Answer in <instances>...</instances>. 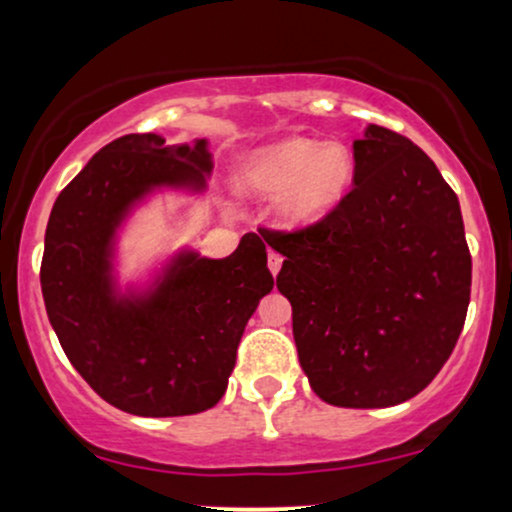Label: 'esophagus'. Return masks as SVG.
Wrapping results in <instances>:
<instances>
[{
	"mask_svg": "<svg viewBox=\"0 0 512 512\" xmlns=\"http://www.w3.org/2000/svg\"><path fill=\"white\" fill-rule=\"evenodd\" d=\"M281 262H284V257H281L279 252L269 250V255H267V267H269V272H272L274 276L279 274V269H281Z\"/></svg>",
	"mask_w": 512,
	"mask_h": 512,
	"instance_id": "obj_1",
	"label": "esophagus"
}]
</instances>
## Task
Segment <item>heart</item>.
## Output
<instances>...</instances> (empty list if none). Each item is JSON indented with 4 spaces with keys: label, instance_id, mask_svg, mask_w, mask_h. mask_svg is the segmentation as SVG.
<instances>
[{
    "label": "heart",
    "instance_id": "b5f03b06",
    "mask_svg": "<svg viewBox=\"0 0 512 512\" xmlns=\"http://www.w3.org/2000/svg\"><path fill=\"white\" fill-rule=\"evenodd\" d=\"M354 178V156L342 142L289 137L243 158L240 190L276 197V221L289 231H305L337 209Z\"/></svg>",
    "mask_w": 512,
    "mask_h": 512
}]
</instances>
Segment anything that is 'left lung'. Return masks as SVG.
<instances>
[{
  "instance_id": "obj_1",
  "label": "left lung",
  "mask_w": 512,
  "mask_h": 512,
  "mask_svg": "<svg viewBox=\"0 0 512 512\" xmlns=\"http://www.w3.org/2000/svg\"><path fill=\"white\" fill-rule=\"evenodd\" d=\"M354 161V190L325 221L264 240L284 255L276 289L315 395L383 409L419 395L448 361L472 257L457 195L419 146L368 125Z\"/></svg>"
}]
</instances>
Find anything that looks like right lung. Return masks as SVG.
Returning <instances> with one entry per match:
<instances>
[{"label": "right lung", "mask_w": 512, "mask_h": 512, "mask_svg": "<svg viewBox=\"0 0 512 512\" xmlns=\"http://www.w3.org/2000/svg\"><path fill=\"white\" fill-rule=\"evenodd\" d=\"M211 170L209 139L125 134L86 163L50 211L40 267L50 325L81 378L127 414L214 407L245 325L274 289L257 233L221 260L185 245L142 279L122 281L120 238L132 216L166 192L202 199Z\"/></svg>", "instance_id": "right-lung-1"}]
</instances>
